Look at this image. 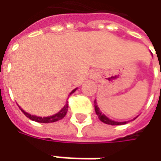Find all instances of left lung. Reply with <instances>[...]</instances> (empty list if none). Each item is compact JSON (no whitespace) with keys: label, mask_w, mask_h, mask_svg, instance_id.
Here are the masks:
<instances>
[{"label":"left lung","mask_w":161,"mask_h":161,"mask_svg":"<svg viewBox=\"0 0 161 161\" xmlns=\"http://www.w3.org/2000/svg\"><path fill=\"white\" fill-rule=\"evenodd\" d=\"M94 106H95V111H96V114H97V116H98V118H99V120L103 122V123H105V124H107V125H125V124H126L127 122H115V121L111 120V119H109L108 118L105 114H103L101 112H100V110H99V108H97V105L96 100L94 101Z\"/></svg>","instance_id":"8db88e82"}]
</instances>
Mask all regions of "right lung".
Wrapping results in <instances>:
<instances>
[{
  "instance_id": "obj_1",
  "label": "right lung",
  "mask_w": 161,
  "mask_h": 161,
  "mask_svg": "<svg viewBox=\"0 0 161 161\" xmlns=\"http://www.w3.org/2000/svg\"><path fill=\"white\" fill-rule=\"evenodd\" d=\"M75 90H76V89L72 90L71 92V94H72ZM71 94H70V95H71ZM68 105H69V104H68V101H67V103L64 105V107L62 108L57 114L51 115V116H47V117H41V116L32 115V114H28L27 112H25V111H24L23 109H21V108H20V109H21V111L23 112V114H25L27 117H28L29 119H31V120L38 122V123H53V122H56V121L63 119L65 115H66L67 111H68Z\"/></svg>"
}]
</instances>
